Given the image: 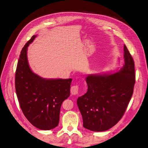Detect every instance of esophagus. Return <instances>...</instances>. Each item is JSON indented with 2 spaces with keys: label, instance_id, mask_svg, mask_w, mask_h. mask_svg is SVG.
I'll return each mask as SVG.
<instances>
[{
  "label": "esophagus",
  "instance_id": "obj_1",
  "mask_svg": "<svg viewBox=\"0 0 148 148\" xmlns=\"http://www.w3.org/2000/svg\"><path fill=\"white\" fill-rule=\"evenodd\" d=\"M79 87L78 86H73L71 88V92L73 95H76L78 92Z\"/></svg>",
  "mask_w": 148,
  "mask_h": 148
}]
</instances>
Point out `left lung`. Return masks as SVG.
<instances>
[{
  "mask_svg": "<svg viewBox=\"0 0 148 148\" xmlns=\"http://www.w3.org/2000/svg\"><path fill=\"white\" fill-rule=\"evenodd\" d=\"M125 64L113 74L88 75V90L77 99L83 127L94 132L109 130L123 116L135 83V63L124 45Z\"/></svg>",
  "mask_w": 148,
  "mask_h": 148,
  "instance_id": "8db88e82",
  "label": "left lung"
}]
</instances>
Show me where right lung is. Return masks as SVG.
<instances>
[{"instance_id": "add662e5", "label": "right lung", "mask_w": 148, "mask_h": 148, "mask_svg": "<svg viewBox=\"0 0 148 148\" xmlns=\"http://www.w3.org/2000/svg\"><path fill=\"white\" fill-rule=\"evenodd\" d=\"M36 37L32 36L21 52L15 74V89L26 118L38 129L48 130L58 125L61 106L70 95L72 79H45L32 71L27 49Z\"/></svg>"}]
</instances>
